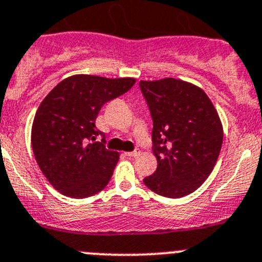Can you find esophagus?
<instances>
[{
    "label": "esophagus",
    "mask_w": 262,
    "mask_h": 262,
    "mask_svg": "<svg viewBox=\"0 0 262 262\" xmlns=\"http://www.w3.org/2000/svg\"><path fill=\"white\" fill-rule=\"evenodd\" d=\"M125 155L126 156H132V158H133V156H138L139 155V150H138V148H136L134 151H129V152H125Z\"/></svg>",
    "instance_id": "obj_1"
}]
</instances>
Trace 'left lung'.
Segmentation results:
<instances>
[{
  "label": "left lung",
  "instance_id": "8db88e82",
  "mask_svg": "<svg viewBox=\"0 0 262 262\" xmlns=\"http://www.w3.org/2000/svg\"><path fill=\"white\" fill-rule=\"evenodd\" d=\"M152 117L158 168L143 183L165 198H182L204 182L219 159L222 125L208 95L182 80L139 81Z\"/></svg>",
  "mask_w": 262,
  "mask_h": 262
}]
</instances>
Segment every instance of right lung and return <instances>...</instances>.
Instances as JSON below:
<instances>
[{"mask_svg": "<svg viewBox=\"0 0 262 262\" xmlns=\"http://www.w3.org/2000/svg\"><path fill=\"white\" fill-rule=\"evenodd\" d=\"M134 82L129 77L77 75L63 80L46 95L32 125V148L54 189L82 199L107 186L119 152L107 150L95 120L104 103L128 92ZM98 135L102 137L101 143Z\"/></svg>", "mask_w": 262, "mask_h": 262, "instance_id": "obj_1", "label": "right lung"}]
</instances>
